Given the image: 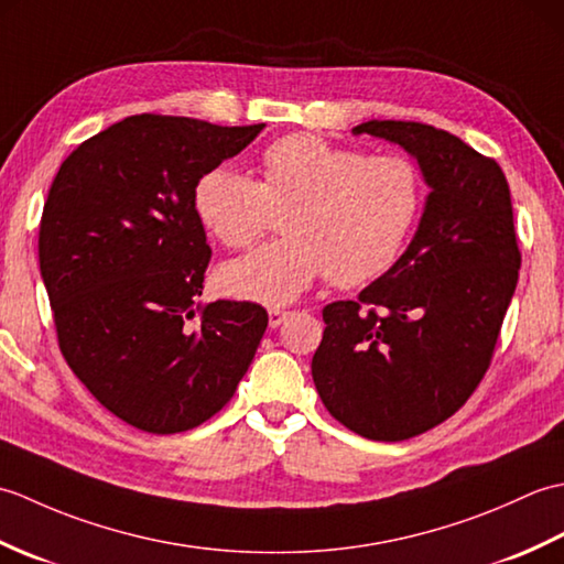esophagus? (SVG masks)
I'll use <instances>...</instances> for the list:
<instances>
[{
  "label": "esophagus",
  "mask_w": 564,
  "mask_h": 564,
  "mask_svg": "<svg viewBox=\"0 0 564 564\" xmlns=\"http://www.w3.org/2000/svg\"><path fill=\"white\" fill-rule=\"evenodd\" d=\"M285 317H289V313H285V310H281V307H271V310H269V327H271V329L281 327L283 322H285Z\"/></svg>",
  "instance_id": "obj_1"
}]
</instances>
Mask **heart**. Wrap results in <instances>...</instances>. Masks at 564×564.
<instances>
[{"mask_svg":"<svg viewBox=\"0 0 564 564\" xmlns=\"http://www.w3.org/2000/svg\"><path fill=\"white\" fill-rule=\"evenodd\" d=\"M283 213L289 237L227 261L218 285L237 301L283 307L319 275L354 289L386 273L410 239L422 208V178L400 154H364L293 133L261 154V182L230 164L198 178L194 206L225 247H247Z\"/></svg>","mask_w":564,"mask_h":564,"instance_id":"1","label":"heart"}]
</instances>
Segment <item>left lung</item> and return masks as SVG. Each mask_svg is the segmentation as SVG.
<instances>
[{
	"instance_id": "8db88e82",
	"label": "left lung",
	"mask_w": 564,
	"mask_h": 564,
	"mask_svg": "<svg viewBox=\"0 0 564 564\" xmlns=\"http://www.w3.org/2000/svg\"><path fill=\"white\" fill-rule=\"evenodd\" d=\"M412 154L429 196L404 254L358 293L322 310L313 380L334 419L373 441L446 422L492 358L521 254L507 176L446 130L368 121L351 130Z\"/></svg>"
}]
</instances>
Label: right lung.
Listing matches in <instances>:
<instances>
[{"instance_id":"add662e5","label":"right lung","mask_w":564,"mask_h":564,"mask_svg":"<svg viewBox=\"0 0 564 564\" xmlns=\"http://www.w3.org/2000/svg\"><path fill=\"white\" fill-rule=\"evenodd\" d=\"M263 130L184 116H130L69 154L47 194L39 259L59 351L106 410L148 434L220 412L269 315L198 303L210 247L198 178Z\"/></svg>"}]
</instances>
